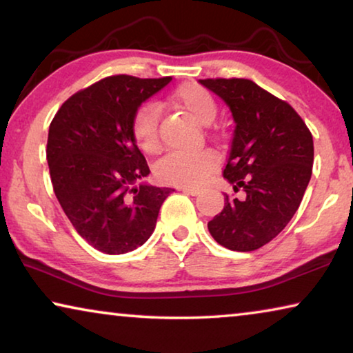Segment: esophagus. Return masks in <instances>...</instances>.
<instances>
[{
    "instance_id": "obj_1",
    "label": "esophagus",
    "mask_w": 353,
    "mask_h": 353,
    "mask_svg": "<svg viewBox=\"0 0 353 353\" xmlns=\"http://www.w3.org/2000/svg\"><path fill=\"white\" fill-rule=\"evenodd\" d=\"M181 191H183L185 194H190V196H198L201 193V190L198 188H181Z\"/></svg>"
}]
</instances>
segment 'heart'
<instances>
[{
    "mask_svg": "<svg viewBox=\"0 0 353 353\" xmlns=\"http://www.w3.org/2000/svg\"><path fill=\"white\" fill-rule=\"evenodd\" d=\"M172 101L183 107L196 121L208 124L216 115V101L212 93L198 83H185L172 94ZM132 137L137 145L146 154H155L160 149L159 112L152 104L141 105L132 118ZM218 159L210 151L172 152L155 166V174L165 183L183 188H196L207 182L216 170Z\"/></svg>",
    "mask_w": 353,
    "mask_h": 353,
    "instance_id": "heart-1",
    "label": "heart"
}]
</instances>
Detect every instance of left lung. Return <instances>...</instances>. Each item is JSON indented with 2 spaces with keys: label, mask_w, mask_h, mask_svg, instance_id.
<instances>
[{
  "label": "left lung",
  "mask_w": 353,
  "mask_h": 353,
  "mask_svg": "<svg viewBox=\"0 0 353 353\" xmlns=\"http://www.w3.org/2000/svg\"><path fill=\"white\" fill-rule=\"evenodd\" d=\"M230 107L235 121L224 177L243 198L224 196L208 223L230 250L250 252L282 232L301 205L313 170V135L297 112L249 79H201Z\"/></svg>",
  "instance_id": "8db88e82"
}]
</instances>
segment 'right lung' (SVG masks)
<instances>
[{
	"label": "right lung",
	"instance_id": "1",
	"mask_svg": "<svg viewBox=\"0 0 353 353\" xmlns=\"http://www.w3.org/2000/svg\"><path fill=\"white\" fill-rule=\"evenodd\" d=\"M171 79L104 77L65 101L50 124L46 160L56 198L77 234L104 254L145 244L174 191L137 185L149 166L130 129L141 103Z\"/></svg>",
	"mask_w": 353,
	"mask_h": 353
}]
</instances>
